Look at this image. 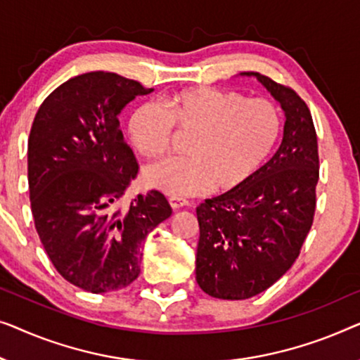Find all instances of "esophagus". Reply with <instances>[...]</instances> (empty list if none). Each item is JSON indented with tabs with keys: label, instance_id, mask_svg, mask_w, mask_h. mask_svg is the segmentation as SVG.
I'll return each mask as SVG.
<instances>
[{
	"label": "esophagus",
	"instance_id": "obj_1",
	"mask_svg": "<svg viewBox=\"0 0 360 360\" xmlns=\"http://www.w3.org/2000/svg\"><path fill=\"white\" fill-rule=\"evenodd\" d=\"M168 200H169V205H171V209H173V210L182 209V207H186L187 204H189V202H187L184 197H179V195H171Z\"/></svg>",
	"mask_w": 360,
	"mask_h": 360
}]
</instances>
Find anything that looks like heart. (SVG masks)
<instances>
[{"label": "heart", "instance_id": "b5f03b06", "mask_svg": "<svg viewBox=\"0 0 360 360\" xmlns=\"http://www.w3.org/2000/svg\"><path fill=\"white\" fill-rule=\"evenodd\" d=\"M174 127L192 135L187 156L146 166V184L171 195L197 194L210 186L226 192L266 163L279 141L282 115L269 99L200 86L173 94L165 105L141 104L130 115L129 136L141 155L158 158L168 151Z\"/></svg>", "mask_w": 360, "mask_h": 360}]
</instances>
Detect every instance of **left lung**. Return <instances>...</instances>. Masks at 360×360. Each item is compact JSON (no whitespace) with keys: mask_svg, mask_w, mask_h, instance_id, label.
Listing matches in <instances>:
<instances>
[{"mask_svg":"<svg viewBox=\"0 0 360 360\" xmlns=\"http://www.w3.org/2000/svg\"><path fill=\"white\" fill-rule=\"evenodd\" d=\"M257 81L285 112L276 155L236 189L197 207L195 281L210 297L245 300L290 269L311 229L320 178L310 109L295 91L261 73Z\"/></svg>","mask_w":360,"mask_h":360,"instance_id":"8db88e82","label":"left lung"}]
</instances>
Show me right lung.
<instances>
[{
    "mask_svg": "<svg viewBox=\"0 0 360 360\" xmlns=\"http://www.w3.org/2000/svg\"><path fill=\"white\" fill-rule=\"evenodd\" d=\"M151 91L117 73L91 72L60 84L35 114L27 141L35 230L58 274L83 290L130 285L145 238L173 212L158 191L120 207L139 165L119 114Z\"/></svg>",
    "mask_w": 360,
    "mask_h": 360,
    "instance_id": "1",
    "label": "right lung"
}]
</instances>
